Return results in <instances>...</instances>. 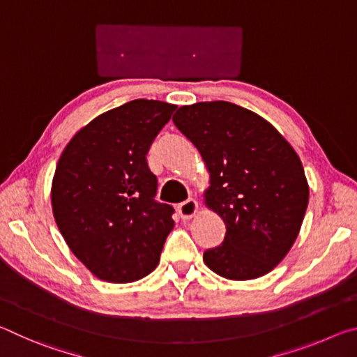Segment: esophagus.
<instances>
[{"instance_id": "obj_1", "label": "esophagus", "mask_w": 357, "mask_h": 357, "mask_svg": "<svg viewBox=\"0 0 357 357\" xmlns=\"http://www.w3.org/2000/svg\"><path fill=\"white\" fill-rule=\"evenodd\" d=\"M178 213L181 215V219L184 220L192 219V217L198 213V202L193 200V198H189V200L179 203Z\"/></svg>"}]
</instances>
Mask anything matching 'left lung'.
Listing matches in <instances>:
<instances>
[{"mask_svg": "<svg viewBox=\"0 0 357 357\" xmlns=\"http://www.w3.org/2000/svg\"><path fill=\"white\" fill-rule=\"evenodd\" d=\"M173 123L202 154L204 204L227 227L203 261L229 280L271 273L293 247L309 204L299 155L273 124L231 102L183 105Z\"/></svg>", "mask_w": 357, "mask_h": 357, "instance_id": "obj_1", "label": "left lung"}]
</instances>
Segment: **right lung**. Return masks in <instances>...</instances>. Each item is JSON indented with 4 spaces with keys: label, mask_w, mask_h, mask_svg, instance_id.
I'll return each mask as SVG.
<instances>
[{
    "label": "right lung",
    "mask_w": 357,
    "mask_h": 357,
    "mask_svg": "<svg viewBox=\"0 0 357 357\" xmlns=\"http://www.w3.org/2000/svg\"><path fill=\"white\" fill-rule=\"evenodd\" d=\"M174 110L167 102L130 100L82 128L59 157L53 215L72 253L100 280L130 283L159 264L173 208L154 202L146 153Z\"/></svg>",
    "instance_id": "1"
}]
</instances>
